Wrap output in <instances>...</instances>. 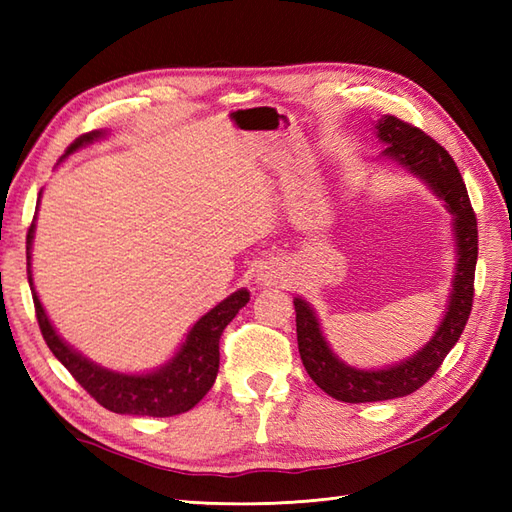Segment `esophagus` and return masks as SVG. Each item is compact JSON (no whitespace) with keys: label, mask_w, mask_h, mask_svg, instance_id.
I'll use <instances>...</instances> for the list:
<instances>
[{"label":"esophagus","mask_w":512,"mask_h":512,"mask_svg":"<svg viewBox=\"0 0 512 512\" xmlns=\"http://www.w3.org/2000/svg\"><path fill=\"white\" fill-rule=\"evenodd\" d=\"M275 277H277V270L273 266H262L257 270V281H259V284H264V286L273 284Z\"/></svg>","instance_id":"34e87169"}]
</instances>
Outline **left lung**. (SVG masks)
Segmentation results:
<instances>
[{
  "label": "left lung",
  "instance_id": "left-lung-1",
  "mask_svg": "<svg viewBox=\"0 0 512 512\" xmlns=\"http://www.w3.org/2000/svg\"><path fill=\"white\" fill-rule=\"evenodd\" d=\"M378 138L387 145L383 156L416 173L440 198L447 202L455 217L458 239V270H455L449 312L436 336L405 363L365 372L341 363L332 354L319 330V321L306 301L295 299L297 343L303 367L325 394L343 402H378L409 396L438 372L451 347L458 343L473 308L475 264H477V217L469 200V191L449 151L420 127L400 121L396 116L380 118Z\"/></svg>",
  "mask_w": 512,
  "mask_h": 512
}]
</instances>
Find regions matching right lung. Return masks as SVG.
Masks as SVG:
<instances>
[{
	"label": "right lung",
	"instance_id": "add662e5",
	"mask_svg": "<svg viewBox=\"0 0 512 512\" xmlns=\"http://www.w3.org/2000/svg\"><path fill=\"white\" fill-rule=\"evenodd\" d=\"M101 132L83 134L68 147V154L90 140L99 138ZM35 224H30L26 235V259H28V284L32 290V301H35V314L43 341L50 347V352L59 358L61 365L68 369L72 378L79 383L88 394L114 413H129V416H154L167 418L178 416V413L189 411L191 407L206 396L215 383L217 367H220V339L228 323L235 319V314L242 310L250 295L246 290H237L231 297L224 299L220 306L193 325L187 341L182 343L180 352L171 358L158 372L145 376H127L116 374L110 369L90 363L88 358L74 352L72 347L65 345L59 334L54 332L46 312H43L41 301L32 288L30 275V242Z\"/></svg>",
	"mask_w": 512,
	"mask_h": 512
}]
</instances>
